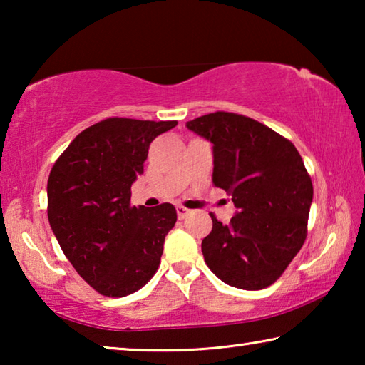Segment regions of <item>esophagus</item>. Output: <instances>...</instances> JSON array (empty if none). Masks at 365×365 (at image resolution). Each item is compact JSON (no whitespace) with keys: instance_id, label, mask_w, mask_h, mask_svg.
Instances as JSON below:
<instances>
[{"instance_id":"obj_1","label":"esophagus","mask_w":365,"mask_h":365,"mask_svg":"<svg viewBox=\"0 0 365 365\" xmlns=\"http://www.w3.org/2000/svg\"><path fill=\"white\" fill-rule=\"evenodd\" d=\"M175 209H177V215H178V219H185V217H187V215L191 212L190 209H187L185 206H177Z\"/></svg>"}]
</instances>
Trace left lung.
Masks as SVG:
<instances>
[{
    "instance_id": "1",
    "label": "left lung",
    "mask_w": 365,
    "mask_h": 365,
    "mask_svg": "<svg viewBox=\"0 0 365 365\" xmlns=\"http://www.w3.org/2000/svg\"><path fill=\"white\" fill-rule=\"evenodd\" d=\"M187 127L214 151V187L238 209L228 224L211 212L202 240L207 267L227 285L262 289L280 279L307 237L312 182L292 141L235 113L206 114Z\"/></svg>"
}]
</instances>
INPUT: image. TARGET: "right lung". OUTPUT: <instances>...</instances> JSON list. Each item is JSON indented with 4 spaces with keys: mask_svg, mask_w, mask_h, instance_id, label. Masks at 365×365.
<instances>
[{
    "mask_svg": "<svg viewBox=\"0 0 365 365\" xmlns=\"http://www.w3.org/2000/svg\"><path fill=\"white\" fill-rule=\"evenodd\" d=\"M177 120L109 117L80 132L48 177V220L77 274L103 296L138 292L160 264L177 222L170 202L130 205L151 141Z\"/></svg>",
    "mask_w": 365,
    "mask_h": 365,
    "instance_id": "obj_1",
    "label": "right lung"
}]
</instances>
